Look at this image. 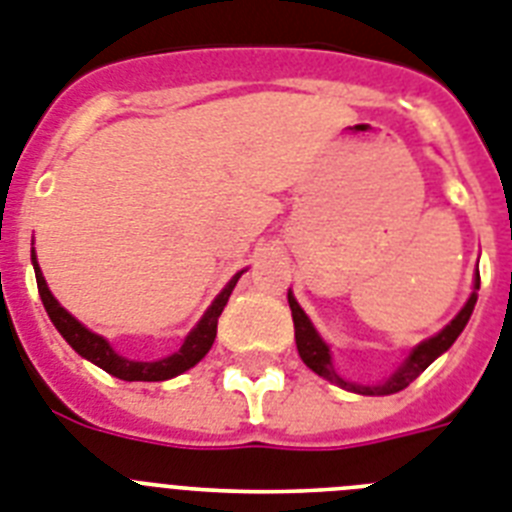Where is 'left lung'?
I'll use <instances>...</instances> for the list:
<instances>
[{"mask_svg":"<svg viewBox=\"0 0 512 512\" xmlns=\"http://www.w3.org/2000/svg\"><path fill=\"white\" fill-rule=\"evenodd\" d=\"M479 284H481V278H479V270H476V278H473V292L471 297H468V302L460 307V313L455 315V318H452V321L439 331V334L423 339L421 344H415L413 350L407 352L405 360H402V363L397 365V368L384 378V381H373V384L350 381V378H344L342 373L336 371L331 347L323 342V336L318 334V328H315L313 321L307 318V313L299 307L292 289H289V307H292L297 352L299 357H302V363H305L310 371L318 373V376L326 378V381H331V384H336L339 389H347V392H355V394H365V397H384V394L402 392L405 386L413 384L415 378L421 376V373L434 363L436 357L450 350L452 344H455V339L463 334L465 323L471 321L473 307H476V299H479Z\"/></svg>","mask_w":512,"mask_h":512,"instance_id":"obj_1","label":"left lung"}]
</instances>
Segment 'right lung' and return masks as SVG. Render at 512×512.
Segmentation results:
<instances>
[{"mask_svg": "<svg viewBox=\"0 0 512 512\" xmlns=\"http://www.w3.org/2000/svg\"><path fill=\"white\" fill-rule=\"evenodd\" d=\"M31 263L33 273H36V284H39L44 310H47L49 321L54 323V328L62 334V339H65L78 355L86 357L89 363L99 365L102 371H107L115 378H123V381H168V378H176L184 371H189V368H194V365L210 352V347H213L215 334H218L220 313H223L228 297L234 292L236 281H239L244 273V270H239V273L223 286V292L213 299V305L207 307L197 326L186 334L181 350H176L168 357H162V360H131V357L118 355V352L112 350V344L107 342L105 336L94 334L91 328L83 326L78 318H73V315L54 299V294L49 292L47 281H44V273H41L39 268V260H36V249H31Z\"/></svg>", "mask_w": 512, "mask_h": 512, "instance_id": "obj_1", "label": "right lung"}]
</instances>
